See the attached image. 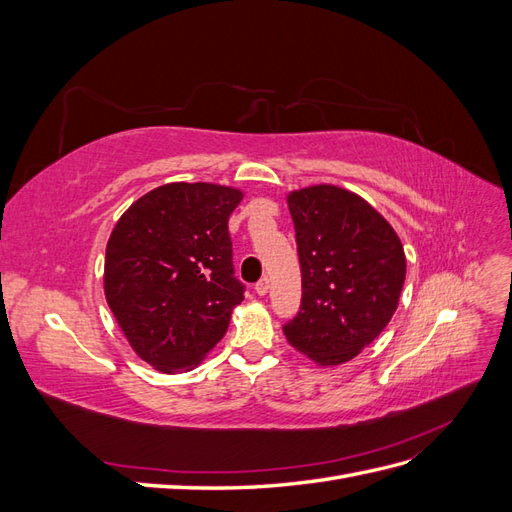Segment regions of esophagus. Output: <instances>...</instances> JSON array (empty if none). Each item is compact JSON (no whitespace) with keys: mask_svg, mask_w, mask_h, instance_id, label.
Here are the masks:
<instances>
[{"mask_svg":"<svg viewBox=\"0 0 512 512\" xmlns=\"http://www.w3.org/2000/svg\"><path fill=\"white\" fill-rule=\"evenodd\" d=\"M269 277L265 275V277H260V280L254 284V290H256V294H260V297H265V294L269 292Z\"/></svg>","mask_w":512,"mask_h":512,"instance_id":"obj_1","label":"esophagus"}]
</instances>
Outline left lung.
I'll return each mask as SVG.
<instances>
[{
    "label": "left lung",
    "mask_w": 512,
    "mask_h": 512,
    "mask_svg": "<svg viewBox=\"0 0 512 512\" xmlns=\"http://www.w3.org/2000/svg\"><path fill=\"white\" fill-rule=\"evenodd\" d=\"M303 297L284 335L320 365L354 359L393 318L406 280L404 245L361 196L314 185L288 196Z\"/></svg>",
    "instance_id": "obj_1"
}]
</instances>
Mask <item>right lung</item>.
<instances>
[{"label": "right lung", "instance_id": "add662e5", "mask_svg": "<svg viewBox=\"0 0 512 512\" xmlns=\"http://www.w3.org/2000/svg\"><path fill=\"white\" fill-rule=\"evenodd\" d=\"M239 203L224 185L168 183L138 198L108 239V307L136 354L166 374L203 359L243 301L228 232Z\"/></svg>", "mask_w": 512, "mask_h": 512}]
</instances>
